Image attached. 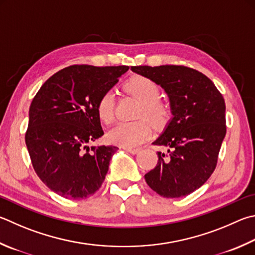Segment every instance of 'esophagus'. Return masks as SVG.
<instances>
[{"label":"esophagus","mask_w":255,"mask_h":255,"mask_svg":"<svg viewBox=\"0 0 255 255\" xmlns=\"http://www.w3.org/2000/svg\"><path fill=\"white\" fill-rule=\"evenodd\" d=\"M124 149L126 150V151H128V152H130V154H132V155H136L138 151H139V149H138V148H128V147H124Z\"/></svg>","instance_id":"1"}]
</instances>
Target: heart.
<instances>
[{"label":"heart","instance_id":"b5f03b06","mask_svg":"<svg viewBox=\"0 0 255 255\" xmlns=\"http://www.w3.org/2000/svg\"><path fill=\"white\" fill-rule=\"evenodd\" d=\"M129 94L135 96L142 104L138 117H146L150 122L160 126L165 124L168 117V109L161 104L160 90L154 81L146 77L136 76L129 79L125 85ZM115 96L112 91H106L100 96L97 103V114L101 122L109 124L114 118ZM151 135L150 124L145 119L133 123H119L110 129L107 133V139L115 145L132 148L147 140Z\"/></svg>","mask_w":255,"mask_h":255}]
</instances>
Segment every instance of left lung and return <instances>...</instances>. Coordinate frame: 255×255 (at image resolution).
Returning <instances> with one entry per match:
<instances>
[{
	"label": "left lung",
	"mask_w": 255,
	"mask_h": 255,
	"mask_svg": "<svg viewBox=\"0 0 255 255\" xmlns=\"http://www.w3.org/2000/svg\"><path fill=\"white\" fill-rule=\"evenodd\" d=\"M165 90L173 117L152 142L165 146L156 167L145 175L152 191L167 198L200 188L214 172L226 133L225 101L202 72L184 66L131 67Z\"/></svg>",
	"instance_id": "left-lung-1"
}]
</instances>
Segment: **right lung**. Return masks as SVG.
Listing matches in <instances>:
<instances>
[{
	"instance_id": "right-lung-1",
	"label": "right lung",
	"mask_w": 255,
	"mask_h": 255,
	"mask_svg": "<svg viewBox=\"0 0 255 255\" xmlns=\"http://www.w3.org/2000/svg\"><path fill=\"white\" fill-rule=\"evenodd\" d=\"M128 67L70 66L40 88L29 110L25 143L36 175L58 195L82 200L98 191L118 148L92 146L104 135L97 114L100 96Z\"/></svg>"
}]
</instances>
